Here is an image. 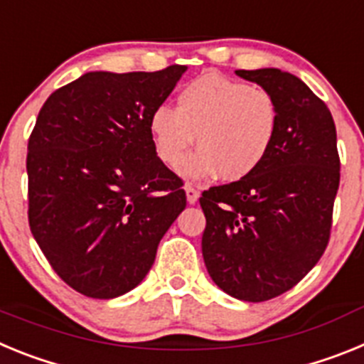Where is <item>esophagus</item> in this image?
I'll return each instance as SVG.
<instances>
[{"instance_id":"1","label":"esophagus","mask_w":364,"mask_h":364,"mask_svg":"<svg viewBox=\"0 0 364 364\" xmlns=\"http://www.w3.org/2000/svg\"><path fill=\"white\" fill-rule=\"evenodd\" d=\"M184 189H186V197H188L189 204H195V202L198 200V189L193 184H189V182L184 186Z\"/></svg>"}]
</instances>
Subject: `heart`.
Instances as JSON below:
<instances>
[{"label": "heart", "mask_w": 364, "mask_h": 364, "mask_svg": "<svg viewBox=\"0 0 364 364\" xmlns=\"http://www.w3.org/2000/svg\"><path fill=\"white\" fill-rule=\"evenodd\" d=\"M279 131V105L264 87L204 73L180 89L176 107L160 105L149 117L154 153L169 169L184 162L193 142L198 153L186 166L193 176L218 173L237 182L255 173Z\"/></svg>", "instance_id": "obj_1"}]
</instances>
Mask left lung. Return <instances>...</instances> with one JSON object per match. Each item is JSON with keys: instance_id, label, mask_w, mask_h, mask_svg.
I'll use <instances>...</instances> for the list:
<instances>
[{"instance_id": "8db88e82", "label": "left lung", "mask_w": 364, "mask_h": 364, "mask_svg": "<svg viewBox=\"0 0 364 364\" xmlns=\"http://www.w3.org/2000/svg\"><path fill=\"white\" fill-rule=\"evenodd\" d=\"M279 105V131L255 173L202 193V255L220 290L262 302L291 290L330 240L341 178L332 112L310 87L279 69L237 70Z\"/></svg>"}]
</instances>
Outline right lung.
<instances>
[{
	"mask_svg": "<svg viewBox=\"0 0 364 364\" xmlns=\"http://www.w3.org/2000/svg\"><path fill=\"white\" fill-rule=\"evenodd\" d=\"M184 73H87L40 109L28 138V226L78 294L112 299L140 284L186 208L184 182L149 134L151 112Z\"/></svg>",
	"mask_w": 364,
	"mask_h": 364,
	"instance_id": "obj_1",
	"label": "right lung"
}]
</instances>
